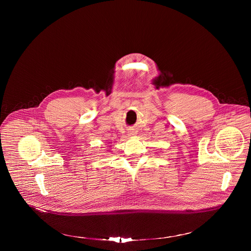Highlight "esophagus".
I'll return each mask as SVG.
<instances>
[{
	"mask_svg": "<svg viewBox=\"0 0 251 251\" xmlns=\"http://www.w3.org/2000/svg\"><path fill=\"white\" fill-rule=\"evenodd\" d=\"M135 134H136V132H135V130H133V129L128 132V135H129V136H133V135H135Z\"/></svg>",
	"mask_w": 251,
	"mask_h": 251,
	"instance_id": "1",
	"label": "esophagus"
}]
</instances>
